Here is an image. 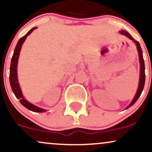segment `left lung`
<instances>
[{
  "mask_svg": "<svg viewBox=\"0 0 152 152\" xmlns=\"http://www.w3.org/2000/svg\"><path fill=\"white\" fill-rule=\"evenodd\" d=\"M120 33L123 34V35H125L127 36L128 38H130V40H132V41L134 42L136 44V46H137V49L138 51V55H139V59H140V83H139V86H138L137 93L134 97V99H132L131 103L128 105V107L126 109L129 108L130 107H131L132 105H133L136 102V101L137 100L138 98L140 97V95H141L144 86H145V62H144V59L142 56V48L140 47V45L139 42L135 41L133 38L132 37L131 35L129 33H128L127 31H121Z\"/></svg>",
  "mask_w": 152,
  "mask_h": 152,
  "instance_id": "1",
  "label": "left lung"
}]
</instances>
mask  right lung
I'll return each instance as SVG.
<instances>
[{"label":"right lung","mask_w":152,"mask_h":152,"mask_svg":"<svg viewBox=\"0 0 152 152\" xmlns=\"http://www.w3.org/2000/svg\"><path fill=\"white\" fill-rule=\"evenodd\" d=\"M36 27L31 28L29 31L28 32L26 35L23 36L17 42L16 47H15L14 53H13V56L11 59V64L10 69V83L11 88H12V92L14 93L15 95L16 96L17 99H20V103L22 104L23 106L26 107V109H29V110L34 111V112H44L45 111V109L39 108V107L35 106V105L32 104L28 101H26L23 97L22 91H21L20 85H19L18 79H17V61H18L19 55H20V52L21 50V48L22 45L24 43V41L26 40V38L29 34L31 33L35 29Z\"/></svg>","instance_id":"right-lung-1"}]
</instances>
